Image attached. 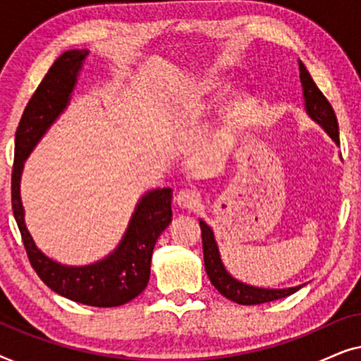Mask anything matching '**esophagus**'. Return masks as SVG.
Here are the masks:
<instances>
[{
	"label": "esophagus",
	"instance_id": "1",
	"mask_svg": "<svg viewBox=\"0 0 361 361\" xmlns=\"http://www.w3.org/2000/svg\"><path fill=\"white\" fill-rule=\"evenodd\" d=\"M176 202L180 209L194 210L195 207L200 204V195L197 194L194 189H182L179 194L176 195Z\"/></svg>",
	"mask_w": 361,
	"mask_h": 361
}]
</instances>
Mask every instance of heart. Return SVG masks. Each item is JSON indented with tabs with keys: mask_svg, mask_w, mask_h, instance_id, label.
<instances>
[{
	"mask_svg": "<svg viewBox=\"0 0 361 361\" xmlns=\"http://www.w3.org/2000/svg\"><path fill=\"white\" fill-rule=\"evenodd\" d=\"M209 88H212V87H209Z\"/></svg>",
	"mask_w": 361,
	"mask_h": 361,
	"instance_id": "heart-1",
	"label": "heart"
}]
</instances>
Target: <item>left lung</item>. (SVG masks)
Listing matches in <instances>:
<instances>
[{
    "mask_svg": "<svg viewBox=\"0 0 361 361\" xmlns=\"http://www.w3.org/2000/svg\"><path fill=\"white\" fill-rule=\"evenodd\" d=\"M299 71H300V83L304 88V100L307 113L314 118L315 121L320 123L325 128V131L329 133L330 137L340 145L338 137V123L337 116L332 105H330L327 98L322 92L319 90V87L315 85V82L310 77V73L302 62H299ZM200 230H202V246H204V261H205V271L209 274L210 283L215 286V289L219 290L221 295H225L226 299L233 300L236 304L243 305H255V304H264L271 302V300L288 298V295L294 294L298 288H289V289H259L253 288V286H246L240 281L231 278L226 273L220 259L219 248H216L214 233L212 228L205 221L200 220Z\"/></svg>",
    "mask_w": 361,
    "mask_h": 361,
    "instance_id": "obj_1",
    "label": "left lung"
}]
</instances>
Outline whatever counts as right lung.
I'll return each instance as SVG.
<instances>
[{"label": "right lung", "instance_id": "add662e5", "mask_svg": "<svg viewBox=\"0 0 361 361\" xmlns=\"http://www.w3.org/2000/svg\"><path fill=\"white\" fill-rule=\"evenodd\" d=\"M88 51H67L49 68L27 102L14 137L11 205L29 263L54 293L93 307H116L130 302L146 289L151 256L157 238L171 224V189H157L142 197L123 241L113 255L95 264L71 268L49 259L36 248L24 225L19 197L23 162L71 98L77 73Z\"/></svg>", "mask_w": 361, "mask_h": 361}]
</instances>
